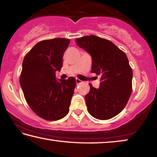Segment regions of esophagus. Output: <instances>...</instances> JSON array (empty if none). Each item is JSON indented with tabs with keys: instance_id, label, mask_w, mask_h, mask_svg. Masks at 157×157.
Returning a JSON list of instances; mask_svg holds the SVG:
<instances>
[{
	"instance_id": "esophagus-1",
	"label": "esophagus",
	"mask_w": 157,
	"mask_h": 157,
	"mask_svg": "<svg viewBox=\"0 0 157 157\" xmlns=\"http://www.w3.org/2000/svg\"><path fill=\"white\" fill-rule=\"evenodd\" d=\"M75 81H76V84H77V85H78V84H79L82 83V81L80 80V79H76Z\"/></svg>"
}]
</instances>
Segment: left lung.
<instances>
[{
  "label": "left lung",
  "mask_w": 157,
  "mask_h": 157,
  "mask_svg": "<svg viewBox=\"0 0 157 157\" xmlns=\"http://www.w3.org/2000/svg\"><path fill=\"white\" fill-rule=\"evenodd\" d=\"M75 42L92 57L91 72L100 76V88L89 84L85 95L89 113L108 120L121 112L132 94L133 72L127 55L112 42L95 35L76 39Z\"/></svg>",
  "instance_id": "obj_1"
}]
</instances>
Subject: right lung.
I'll list each match as a JSON object with an SVG mask.
<instances>
[{
	"label": "right lung",
	"instance_id": "add662e5",
	"mask_svg": "<svg viewBox=\"0 0 157 157\" xmlns=\"http://www.w3.org/2000/svg\"><path fill=\"white\" fill-rule=\"evenodd\" d=\"M69 43L65 38L39 41L23 59L21 86L32 110L45 120H59L69 111L75 78L57 79L55 75Z\"/></svg>",
	"mask_w": 157,
	"mask_h": 157
}]
</instances>
